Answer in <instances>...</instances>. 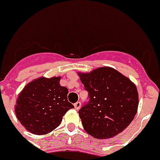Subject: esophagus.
<instances>
[{
  "label": "esophagus",
  "mask_w": 160,
  "mask_h": 160,
  "mask_svg": "<svg viewBox=\"0 0 160 160\" xmlns=\"http://www.w3.org/2000/svg\"><path fill=\"white\" fill-rule=\"evenodd\" d=\"M74 107L76 110H79L80 107H81V102H77L76 103H74Z\"/></svg>",
  "instance_id": "1"
}]
</instances>
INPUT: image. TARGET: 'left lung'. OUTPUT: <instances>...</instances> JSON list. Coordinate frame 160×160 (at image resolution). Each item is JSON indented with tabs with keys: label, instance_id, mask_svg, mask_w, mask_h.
<instances>
[{
	"label": "left lung",
	"instance_id": "1",
	"mask_svg": "<svg viewBox=\"0 0 160 160\" xmlns=\"http://www.w3.org/2000/svg\"><path fill=\"white\" fill-rule=\"evenodd\" d=\"M78 74L89 96L88 103L78 112L85 131L101 140L122 132L137 113L135 84L110 67Z\"/></svg>",
	"mask_w": 160,
	"mask_h": 160
}]
</instances>
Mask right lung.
<instances>
[{
	"label": "right lung",
	"mask_w": 160,
	"mask_h": 160,
	"mask_svg": "<svg viewBox=\"0 0 160 160\" xmlns=\"http://www.w3.org/2000/svg\"><path fill=\"white\" fill-rule=\"evenodd\" d=\"M61 77H40L26 84L18 96L15 112L20 124L34 135H46L61 123L74 106L68 101V90L60 85Z\"/></svg>",
	"instance_id": "1"
}]
</instances>
